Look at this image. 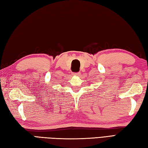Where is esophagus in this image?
Instances as JSON below:
<instances>
[{
    "mask_svg": "<svg viewBox=\"0 0 148 148\" xmlns=\"http://www.w3.org/2000/svg\"><path fill=\"white\" fill-rule=\"evenodd\" d=\"M73 74L75 75V76H79L80 73H79V72H76V73H73Z\"/></svg>",
    "mask_w": 148,
    "mask_h": 148,
    "instance_id": "34e87169",
    "label": "esophagus"
}]
</instances>
